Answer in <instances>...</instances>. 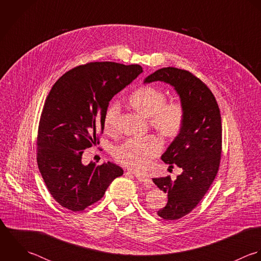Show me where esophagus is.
<instances>
[{"label":"esophagus","instance_id":"obj_1","mask_svg":"<svg viewBox=\"0 0 261 261\" xmlns=\"http://www.w3.org/2000/svg\"><path fill=\"white\" fill-rule=\"evenodd\" d=\"M134 175H135V177H136V178H137L139 181H141V182H144V184H146V185H148V186H151L152 181H151V179H150V178L144 177V176H142V175H140V174H137V173H135Z\"/></svg>","mask_w":261,"mask_h":261}]
</instances>
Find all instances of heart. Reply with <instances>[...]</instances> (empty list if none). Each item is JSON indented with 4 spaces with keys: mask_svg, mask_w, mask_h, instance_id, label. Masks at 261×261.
<instances>
[{
    "mask_svg": "<svg viewBox=\"0 0 261 261\" xmlns=\"http://www.w3.org/2000/svg\"><path fill=\"white\" fill-rule=\"evenodd\" d=\"M166 95L152 86H143L134 91L128 98V105L137 113L148 117V123L164 139L175 138L181 131L186 120V109L181 102H166ZM120 117V108L111 105L104 116L105 131L115 132ZM161 142L156 136L132 138L116 146L113 150L115 159L121 164L142 170L156 156Z\"/></svg>",
    "mask_w": 261,
    "mask_h": 261,
    "instance_id": "obj_1",
    "label": "heart"
}]
</instances>
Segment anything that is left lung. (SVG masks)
I'll use <instances>...</instances> for the list:
<instances>
[{"label": "left lung", "instance_id": "obj_1", "mask_svg": "<svg viewBox=\"0 0 261 261\" xmlns=\"http://www.w3.org/2000/svg\"><path fill=\"white\" fill-rule=\"evenodd\" d=\"M164 82L174 87L186 109V120L161 159L176 164L182 173L153 178L167 194V204L157 214L164 220H177L191 213L202 201L214 181L222 152L221 114L215 96L199 77L175 67H163L148 75L144 83ZM173 166V165H170Z\"/></svg>", "mask_w": 261, "mask_h": 261}]
</instances>
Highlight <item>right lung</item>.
Segmentation results:
<instances>
[{
	"instance_id": "1",
	"label": "right lung",
	"mask_w": 261,
	"mask_h": 261,
	"mask_svg": "<svg viewBox=\"0 0 261 261\" xmlns=\"http://www.w3.org/2000/svg\"><path fill=\"white\" fill-rule=\"evenodd\" d=\"M141 72L138 64L89 62L66 71L53 85L38 126L37 164L50 195L63 208L84 211L123 174L112 162L84 165L82 155L100 143L109 102Z\"/></svg>"
}]
</instances>
